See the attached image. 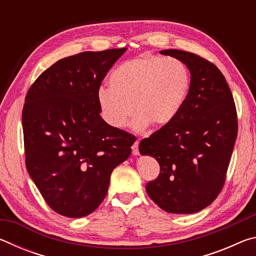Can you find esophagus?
<instances>
[{
	"label": "esophagus",
	"instance_id": "34e87169",
	"mask_svg": "<svg viewBox=\"0 0 256 256\" xmlns=\"http://www.w3.org/2000/svg\"><path fill=\"white\" fill-rule=\"evenodd\" d=\"M138 140H136V142H134V144H133V146H132V154H133V156H138L140 154V152H138Z\"/></svg>",
	"mask_w": 256,
	"mask_h": 256
}]
</instances>
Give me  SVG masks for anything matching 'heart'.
Here are the masks:
<instances>
[{
  "mask_svg": "<svg viewBox=\"0 0 256 256\" xmlns=\"http://www.w3.org/2000/svg\"><path fill=\"white\" fill-rule=\"evenodd\" d=\"M110 89L100 88L97 102L104 120L122 128L136 114L133 128H162L172 124L188 96L190 74L180 60L140 55L112 71Z\"/></svg>",
  "mask_w": 256,
  "mask_h": 256,
  "instance_id": "1",
  "label": "heart"
}]
</instances>
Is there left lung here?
Masks as SVG:
<instances>
[{
  "label": "left lung",
  "mask_w": 256,
  "mask_h": 256,
  "mask_svg": "<svg viewBox=\"0 0 256 256\" xmlns=\"http://www.w3.org/2000/svg\"><path fill=\"white\" fill-rule=\"evenodd\" d=\"M183 62L190 86L172 124L138 144L159 162L160 174L146 186L156 204L170 214L201 211L218 196L237 138V114L226 79L209 60L190 52L160 50Z\"/></svg>",
  "instance_id": "left-lung-1"
}]
</instances>
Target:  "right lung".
<instances>
[{
	"instance_id": "right-lung-1",
	"label": "right lung",
	"mask_w": 256,
	"mask_h": 256,
	"mask_svg": "<svg viewBox=\"0 0 256 256\" xmlns=\"http://www.w3.org/2000/svg\"><path fill=\"white\" fill-rule=\"evenodd\" d=\"M125 50L84 52L60 60L26 96L27 170L47 204L68 218L97 209L112 172L130 157L136 142L102 118L97 102L102 81Z\"/></svg>"
}]
</instances>
